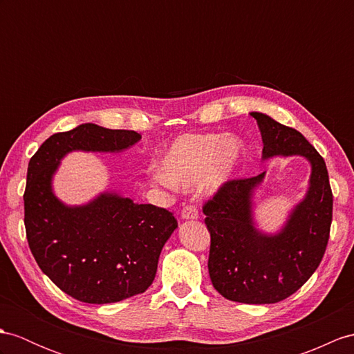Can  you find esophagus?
I'll return each instance as SVG.
<instances>
[{
    "instance_id": "esophagus-1",
    "label": "esophagus",
    "mask_w": 354,
    "mask_h": 354,
    "mask_svg": "<svg viewBox=\"0 0 354 354\" xmlns=\"http://www.w3.org/2000/svg\"><path fill=\"white\" fill-rule=\"evenodd\" d=\"M182 219H198V210L195 205H185L182 210Z\"/></svg>"
}]
</instances>
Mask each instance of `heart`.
I'll use <instances>...</instances> for the list:
<instances>
[{
    "label": "heart",
    "instance_id": "b5f03b06",
    "mask_svg": "<svg viewBox=\"0 0 354 354\" xmlns=\"http://www.w3.org/2000/svg\"><path fill=\"white\" fill-rule=\"evenodd\" d=\"M243 145L236 136L222 133H186L178 136L158 163L163 185L189 187L201 180L216 192L234 176Z\"/></svg>",
    "mask_w": 354,
    "mask_h": 354
}]
</instances>
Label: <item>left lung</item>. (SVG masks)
<instances>
[{
    "mask_svg": "<svg viewBox=\"0 0 354 354\" xmlns=\"http://www.w3.org/2000/svg\"><path fill=\"white\" fill-rule=\"evenodd\" d=\"M263 138V160L300 156L311 165L308 191L278 232L258 230L254 195L266 171L231 180L203 207L210 232L209 273L213 287L232 301L277 304L311 278L326 252L333 196L323 158L295 129L263 112H251Z\"/></svg>",
    "mask_w": 354,
    "mask_h": 354,
    "instance_id": "obj_1",
    "label": "left lung"
}]
</instances>
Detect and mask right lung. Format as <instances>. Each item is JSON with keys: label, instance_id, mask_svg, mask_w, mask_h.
I'll list each match as a JSON object with an SVG mask.
<instances>
[{"label": "right lung", "instance_id": "1", "mask_svg": "<svg viewBox=\"0 0 354 354\" xmlns=\"http://www.w3.org/2000/svg\"><path fill=\"white\" fill-rule=\"evenodd\" d=\"M140 140L135 131L84 123L49 136L28 163L24 222L31 254L59 290L85 304H114L147 290L177 221L114 191L67 205L54 192V176L68 153H122Z\"/></svg>", "mask_w": 354, "mask_h": 354}]
</instances>
